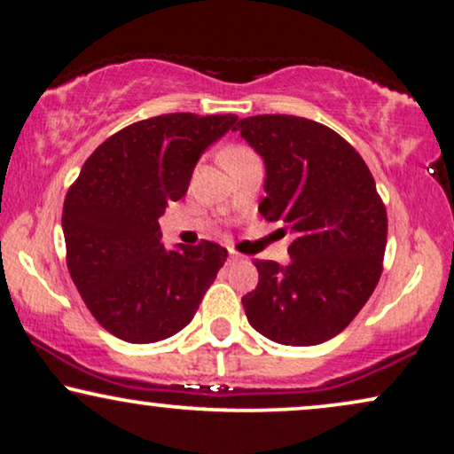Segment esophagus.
<instances>
[{
	"mask_svg": "<svg viewBox=\"0 0 454 454\" xmlns=\"http://www.w3.org/2000/svg\"><path fill=\"white\" fill-rule=\"evenodd\" d=\"M244 256L242 254H238V253H233V250H229V262H238V261H242Z\"/></svg>",
	"mask_w": 454,
	"mask_h": 454,
	"instance_id": "1",
	"label": "esophagus"
}]
</instances>
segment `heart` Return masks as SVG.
<instances>
[{"label":"heart","mask_w":454,"mask_h":454,"mask_svg":"<svg viewBox=\"0 0 454 454\" xmlns=\"http://www.w3.org/2000/svg\"><path fill=\"white\" fill-rule=\"evenodd\" d=\"M229 151H238V149H229ZM229 151H227V153H229Z\"/></svg>","instance_id":"heart-1"}]
</instances>
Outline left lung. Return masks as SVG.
<instances>
[{"label":"left lung","instance_id":"8db88e82","mask_svg":"<svg viewBox=\"0 0 454 454\" xmlns=\"http://www.w3.org/2000/svg\"><path fill=\"white\" fill-rule=\"evenodd\" d=\"M239 137L265 164L259 212L294 239L290 261H254L259 284L242 296L250 326L279 345H320L371 299L387 244V212L360 153L317 121L254 115Z\"/></svg>","mask_w":454,"mask_h":454}]
</instances>
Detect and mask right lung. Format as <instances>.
<instances>
[{
	"instance_id": "1",
	"label": "right lung",
	"mask_w": 454,
	"mask_h": 454,
	"mask_svg": "<svg viewBox=\"0 0 454 454\" xmlns=\"http://www.w3.org/2000/svg\"><path fill=\"white\" fill-rule=\"evenodd\" d=\"M238 115L168 114L94 151L65 198L67 267L97 322L126 343H158L193 320L227 261L215 242L161 244L158 218L181 200L206 149Z\"/></svg>"
}]
</instances>
